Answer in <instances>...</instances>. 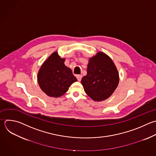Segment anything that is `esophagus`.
I'll return each instance as SVG.
<instances>
[{
  "mask_svg": "<svg viewBox=\"0 0 156 156\" xmlns=\"http://www.w3.org/2000/svg\"><path fill=\"white\" fill-rule=\"evenodd\" d=\"M76 77H77V80H78L79 81H80V80H82V75H77V76H76Z\"/></svg>",
  "mask_w": 156,
  "mask_h": 156,
  "instance_id": "obj_1",
  "label": "esophagus"
}]
</instances>
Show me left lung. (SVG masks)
Returning a JSON list of instances; mask_svg holds the SVG:
<instances>
[{
    "instance_id": "1",
    "label": "left lung",
    "mask_w": 156,
    "mask_h": 156,
    "mask_svg": "<svg viewBox=\"0 0 156 156\" xmlns=\"http://www.w3.org/2000/svg\"><path fill=\"white\" fill-rule=\"evenodd\" d=\"M85 93L94 101L108 98L119 83V74L112 60L99 52L90 58L87 74L81 80Z\"/></svg>"
}]
</instances>
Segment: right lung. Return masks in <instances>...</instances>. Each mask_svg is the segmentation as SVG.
Returning a JSON list of instances; mask_svg holds the SVG:
<instances>
[{
  "instance_id": "right-lung-1",
  "label": "right lung",
  "mask_w": 156,
  "mask_h": 156,
  "mask_svg": "<svg viewBox=\"0 0 156 156\" xmlns=\"http://www.w3.org/2000/svg\"><path fill=\"white\" fill-rule=\"evenodd\" d=\"M65 58H62L57 52H54L38 71V84L42 91L50 97H60L73 83L77 81L71 69L65 65Z\"/></svg>"
}]
</instances>
